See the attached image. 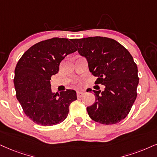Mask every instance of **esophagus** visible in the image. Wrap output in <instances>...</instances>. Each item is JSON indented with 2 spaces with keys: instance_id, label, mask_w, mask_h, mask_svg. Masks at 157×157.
I'll list each match as a JSON object with an SVG mask.
<instances>
[{
  "instance_id": "1",
  "label": "esophagus",
  "mask_w": 157,
  "mask_h": 157,
  "mask_svg": "<svg viewBox=\"0 0 157 157\" xmlns=\"http://www.w3.org/2000/svg\"><path fill=\"white\" fill-rule=\"evenodd\" d=\"M84 94V92L83 91H77V98H81Z\"/></svg>"
}]
</instances>
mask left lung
Returning a JSON list of instances; mask_svg holds the SVG:
<instances>
[{"label":"left lung","mask_w":157,"mask_h":157,"mask_svg":"<svg viewBox=\"0 0 157 157\" xmlns=\"http://www.w3.org/2000/svg\"><path fill=\"white\" fill-rule=\"evenodd\" d=\"M71 40L80 55L87 59L90 72L97 77L95 84L105 86L104 91L93 90L96 101L87 107L89 117L104 124L120 122L128 116L137 97L139 78L131 54L120 43L109 37Z\"/></svg>","instance_id":"left-lung-1"}]
</instances>
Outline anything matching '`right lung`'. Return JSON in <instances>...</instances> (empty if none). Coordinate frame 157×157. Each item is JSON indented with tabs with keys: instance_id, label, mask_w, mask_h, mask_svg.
<instances>
[{
	"instance_id": "1",
	"label": "right lung",
	"mask_w": 157,
	"mask_h": 157,
	"mask_svg": "<svg viewBox=\"0 0 157 157\" xmlns=\"http://www.w3.org/2000/svg\"><path fill=\"white\" fill-rule=\"evenodd\" d=\"M76 51L68 39L53 37L33 45L18 61L13 79L17 100L25 114L39 125L63 122L69 105L77 100L74 90L55 93L51 88V76L59 72L61 61Z\"/></svg>"
}]
</instances>
